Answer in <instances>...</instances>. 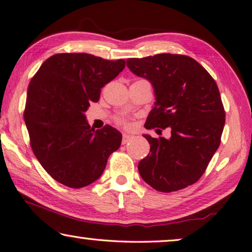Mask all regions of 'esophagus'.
<instances>
[{"label": "esophagus", "mask_w": 252, "mask_h": 252, "mask_svg": "<svg viewBox=\"0 0 252 252\" xmlns=\"http://www.w3.org/2000/svg\"><path fill=\"white\" fill-rule=\"evenodd\" d=\"M131 139H132V136L124 134V135H123V140H122L123 145H125V144H127V142H129Z\"/></svg>", "instance_id": "34e87169"}]
</instances>
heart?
I'll return each instance as SVG.
<instances>
[{
    "label": "heart",
    "instance_id": "heart-1",
    "mask_svg": "<svg viewBox=\"0 0 252 252\" xmlns=\"http://www.w3.org/2000/svg\"><path fill=\"white\" fill-rule=\"evenodd\" d=\"M117 123L118 124H121V125H124V126H129V123H128V121L126 120V118H124V117H120V118H117Z\"/></svg>",
    "mask_w": 252,
    "mask_h": 252
}]
</instances>
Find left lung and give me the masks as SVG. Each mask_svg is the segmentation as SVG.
Listing matches in <instances>:
<instances>
[{
    "instance_id": "left-lung-1",
    "label": "left lung",
    "mask_w": 252,
    "mask_h": 252,
    "mask_svg": "<svg viewBox=\"0 0 252 252\" xmlns=\"http://www.w3.org/2000/svg\"><path fill=\"white\" fill-rule=\"evenodd\" d=\"M127 67L155 89V106L145 127L171 129L170 139L144 135L150 153L138 163L142 180L164 193L194 184L220 147L225 125L215 80L196 60L184 55L130 58Z\"/></svg>"
}]
</instances>
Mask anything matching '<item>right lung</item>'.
<instances>
[{"label": "right lung", "instance_id": "1", "mask_svg": "<svg viewBox=\"0 0 252 252\" xmlns=\"http://www.w3.org/2000/svg\"><path fill=\"white\" fill-rule=\"evenodd\" d=\"M124 68V59L65 52L49 57L31 80L24 111L31 147L42 168L65 187L96 181L120 148L121 132L110 125L94 130L84 112Z\"/></svg>", "mask_w": 252, "mask_h": 252}]
</instances>
